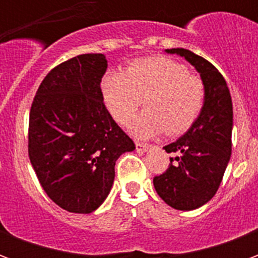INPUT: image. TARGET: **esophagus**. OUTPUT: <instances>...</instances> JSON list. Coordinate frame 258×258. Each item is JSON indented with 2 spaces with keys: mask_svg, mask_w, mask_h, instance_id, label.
I'll return each mask as SVG.
<instances>
[{
  "mask_svg": "<svg viewBox=\"0 0 258 258\" xmlns=\"http://www.w3.org/2000/svg\"><path fill=\"white\" fill-rule=\"evenodd\" d=\"M135 146H137V151L138 152H146L149 148H151V145L149 144H144V142H135Z\"/></svg>",
  "mask_w": 258,
  "mask_h": 258,
  "instance_id": "esophagus-1",
  "label": "esophagus"
}]
</instances>
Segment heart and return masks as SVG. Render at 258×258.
Segmentation results:
<instances>
[{"mask_svg": "<svg viewBox=\"0 0 258 258\" xmlns=\"http://www.w3.org/2000/svg\"><path fill=\"white\" fill-rule=\"evenodd\" d=\"M102 95L113 118L127 124L137 109H146L131 123L135 135L151 137L166 130L178 135L189 128L205 105L203 81L185 64L167 56L131 62L125 72H110L102 81Z\"/></svg>", "mask_w": 258, "mask_h": 258, "instance_id": "heart-1", "label": "heart"}]
</instances>
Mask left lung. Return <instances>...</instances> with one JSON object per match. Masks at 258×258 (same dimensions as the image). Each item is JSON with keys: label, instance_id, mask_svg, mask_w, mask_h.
Segmentation results:
<instances>
[{"label": "left lung", "instance_id": "left-lung-1", "mask_svg": "<svg viewBox=\"0 0 258 258\" xmlns=\"http://www.w3.org/2000/svg\"><path fill=\"white\" fill-rule=\"evenodd\" d=\"M184 56L200 73L206 96L199 117L164 149L174 153L168 168L153 178L157 195L177 210L206 205L221 184L232 148V99L222 74L213 64L184 48L166 49Z\"/></svg>", "mask_w": 258, "mask_h": 258}]
</instances>
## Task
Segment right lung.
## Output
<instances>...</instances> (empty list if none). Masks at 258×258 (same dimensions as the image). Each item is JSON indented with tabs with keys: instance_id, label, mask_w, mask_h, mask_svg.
I'll return each mask as SVG.
<instances>
[{
	"instance_id": "add662e5",
	"label": "right lung",
	"mask_w": 258,
	"mask_h": 258,
	"mask_svg": "<svg viewBox=\"0 0 258 258\" xmlns=\"http://www.w3.org/2000/svg\"><path fill=\"white\" fill-rule=\"evenodd\" d=\"M103 53H84L42 80L29 117V157L42 189L59 207L88 214L106 199L114 164L135 144L103 103Z\"/></svg>"
}]
</instances>
